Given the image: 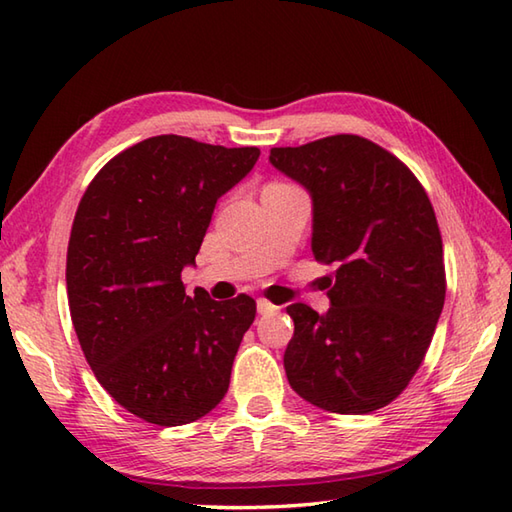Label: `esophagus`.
<instances>
[{
    "label": "esophagus",
    "instance_id": "34e87169",
    "mask_svg": "<svg viewBox=\"0 0 512 512\" xmlns=\"http://www.w3.org/2000/svg\"><path fill=\"white\" fill-rule=\"evenodd\" d=\"M279 308L275 306V303H270V301H266V299H259L257 301V312L259 314H264V317H266V314H275Z\"/></svg>",
    "mask_w": 512,
    "mask_h": 512
}]
</instances>
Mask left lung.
I'll return each instance as SVG.
<instances>
[{
    "mask_svg": "<svg viewBox=\"0 0 512 512\" xmlns=\"http://www.w3.org/2000/svg\"><path fill=\"white\" fill-rule=\"evenodd\" d=\"M270 162L310 191L314 259L336 264L328 312L286 308L288 383L332 413L385 407L422 365L447 292L429 195L405 162L354 134L273 147Z\"/></svg>",
    "mask_w": 512,
    "mask_h": 512,
    "instance_id": "obj_1",
    "label": "left lung"
}]
</instances>
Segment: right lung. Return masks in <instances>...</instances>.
<instances>
[{
    "label": "right lung",
    "mask_w": 512,
    "mask_h": 512,
    "mask_svg": "<svg viewBox=\"0 0 512 512\" xmlns=\"http://www.w3.org/2000/svg\"><path fill=\"white\" fill-rule=\"evenodd\" d=\"M257 158V147L154 136L107 162L76 209L65 264L74 332L107 394L145 422H193L228 391L255 299L189 297L182 268L217 198Z\"/></svg>",
    "instance_id": "right-lung-1"
}]
</instances>
